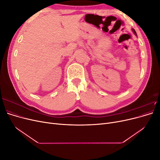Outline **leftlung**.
Returning a JSON list of instances; mask_svg holds the SVG:
<instances>
[{"label": "left lung", "mask_w": 160, "mask_h": 160, "mask_svg": "<svg viewBox=\"0 0 160 160\" xmlns=\"http://www.w3.org/2000/svg\"><path fill=\"white\" fill-rule=\"evenodd\" d=\"M132 31H133V33H134V34H135V35H136V36H137V34H136V32H135V30H134V29H133V28H132Z\"/></svg>", "instance_id": "1"}]
</instances>
